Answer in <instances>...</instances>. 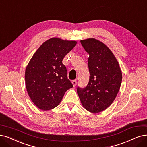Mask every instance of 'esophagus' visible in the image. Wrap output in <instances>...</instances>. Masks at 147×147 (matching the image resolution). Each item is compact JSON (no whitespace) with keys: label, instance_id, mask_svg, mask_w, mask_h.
Listing matches in <instances>:
<instances>
[{"label":"esophagus","instance_id":"1","mask_svg":"<svg viewBox=\"0 0 147 147\" xmlns=\"http://www.w3.org/2000/svg\"><path fill=\"white\" fill-rule=\"evenodd\" d=\"M72 83L73 86H74V87H75L76 85H77V81H76V80H73V81H72Z\"/></svg>","mask_w":147,"mask_h":147}]
</instances>
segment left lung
I'll use <instances>...</instances> for the list:
<instances>
[{
    "label": "left lung",
    "mask_w": 147,
    "mask_h": 147,
    "mask_svg": "<svg viewBox=\"0 0 147 147\" xmlns=\"http://www.w3.org/2000/svg\"><path fill=\"white\" fill-rule=\"evenodd\" d=\"M80 42L89 55L90 77L86 87H77V93L83 106L96 113L114 101L121 87L122 72L116 57L105 44L93 38Z\"/></svg>",
    "instance_id": "1"
}]
</instances>
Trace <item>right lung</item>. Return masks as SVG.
Instances as JSON below:
<instances>
[{
  "mask_svg": "<svg viewBox=\"0 0 147 147\" xmlns=\"http://www.w3.org/2000/svg\"><path fill=\"white\" fill-rule=\"evenodd\" d=\"M76 41L54 37L45 42L29 61L25 84L29 98L38 108L49 110L59 105L65 92L73 87L62 61Z\"/></svg>",
  "mask_w": 147,
  "mask_h": 147,
  "instance_id": "obj_1",
  "label": "right lung"
}]
</instances>
